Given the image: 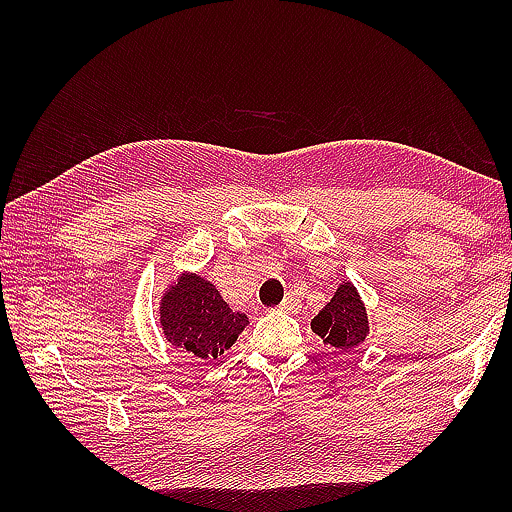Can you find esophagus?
Masks as SVG:
<instances>
[{"label": "esophagus", "instance_id": "esophagus-1", "mask_svg": "<svg viewBox=\"0 0 512 512\" xmlns=\"http://www.w3.org/2000/svg\"><path fill=\"white\" fill-rule=\"evenodd\" d=\"M279 308L286 310V312H299L301 310V299L295 295V292H288L286 299L281 301Z\"/></svg>", "mask_w": 512, "mask_h": 512}]
</instances>
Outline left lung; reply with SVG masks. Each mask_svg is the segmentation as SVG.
Segmentation results:
<instances>
[{"label": "left lung", "mask_w": 512, "mask_h": 512, "mask_svg": "<svg viewBox=\"0 0 512 512\" xmlns=\"http://www.w3.org/2000/svg\"><path fill=\"white\" fill-rule=\"evenodd\" d=\"M310 325L323 343H330L339 352H352L356 345H361L369 334V321L365 303L354 284L350 281L339 284L328 306L312 319Z\"/></svg>", "instance_id": "8db88e82"}]
</instances>
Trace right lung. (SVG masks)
Here are the masks:
<instances>
[{"mask_svg": "<svg viewBox=\"0 0 512 512\" xmlns=\"http://www.w3.org/2000/svg\"><path fill=\"white\" fill-rule=\"evenodd\" d=\"M246 325V314L228 308L217 288L200 275L180 277L160 299L165 339L202 361H217Z\"/></svg>", "mask_w": 512, "mask_h": 512, "instance_id": "add662e5", "label": "right lung"}]
</instances>
